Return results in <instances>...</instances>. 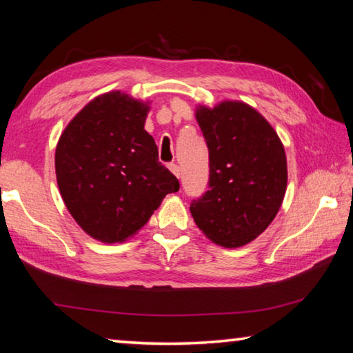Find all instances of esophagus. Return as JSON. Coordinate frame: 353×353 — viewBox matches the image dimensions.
<instances>
[{
	"label": "esophagus",
	"instance_id": "esophagus-1",
	"mask_svg": "<svg viewBox=\"0 0 353 353\" xmlns=\"http://www.w3.org/2000/svg\"><path fill=\"white\" fill-rule=\"evenodd\" d=\"M168 168L171 170L172 174H174L176 177H181V166L176 165V163H170Z\"/></svg>",
	"mask_w": 353,
	"mask_h": 353
}]
</instances>
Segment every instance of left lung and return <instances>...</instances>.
Listing matches in <instances>:
<instances>
[{"mask_svg": "<svg viewBox=\"0 0 353 353\" xmlns=\"http://www.w3.org/2000/svg\"><path fill=\"white\" fill-rule=\"evenodd\" d=\"M196 119L208 148L210 190L191 202L190 212L208 240L244 246L268 229L283 202V145L271 124L240 101L199 105Z\"/></svg>", "mask_w": 353, "mask_h": 353, "instance_id": "obj_1", "label": "left lung"}]
</instances>
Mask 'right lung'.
Returning a JSON list of instances; mask_svg holds the SVG:
<instances>
[{"label":"right lung","mask_w":353,"mask_h":353,"mask_svg":"<svg viewBox=\"0 0 353 353\" xmlns=\"http://www.w3.org/2000/svg\"><path fill=\"white\" fill-rule=\"evenodd\" d=\"M148 112V103L126 93H104L59 139V191L81 229L98 241H126L181 187L159 162L157 145L145 130Z\"/></svg>","instance_id":"right-lung-1"}]
</instances>
